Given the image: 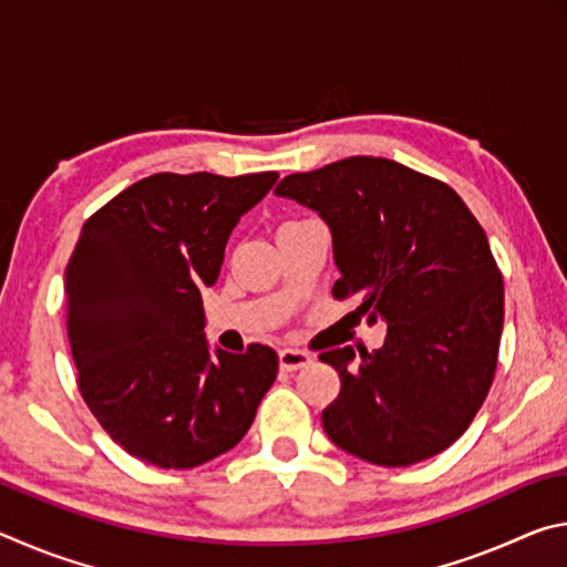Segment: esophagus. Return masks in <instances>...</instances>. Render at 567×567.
<instances>
[{
	"label": "esophagus",
	"instance_id": "1",
	"mask_svg": "<svg viewBox=\"0 0 567 567\" xmlns=\"http://www.w3.org/2000/svg\"><path fill=\"white\" fill-rule=\"evenodd\" d=\"M307 364H312V354H310V352L292 350V348L280 350V370L295 372V370L307 368Z\"/></svg>",
	"mask_w": 567,
	"mask_h": 567
}]
</instances>
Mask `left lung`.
Listing matches in <instances>:
<instances>
[{"label":"left lung","mask_w":567,"mask_h":567,"mask_svg":"<svg viewBox=\"0 0 567 567\" xmlns=\"http://www.w3.org/2000/svg\"><path fill=\"white\" fill-rule=\"evenodd\" d=\"M275 195L328 223L332 295L388 324L380 350L320 354L342 382L324 433L382 467L443 453L485 402L501 350L503 277L483 227L453 187L385 157L297 172Z\"/></svg>","instance_id":"1"}]
</instances>
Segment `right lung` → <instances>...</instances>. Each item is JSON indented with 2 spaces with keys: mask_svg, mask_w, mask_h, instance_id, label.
<instances>
[{
  "mask_svg": "<svg viewBox=\"0 0 567 567\" xmlns=\"http://www.w3.org/2000/svg\"><path fill=\"white\" fill-rule=\"evenodd\" d=\"M277 172L134 182L84 223L66 262L76 382L114 443L150 465L189 470L233 450L277 378V352L209 350L199 290Z\"/></svg>",
  "mask_w": 567,
  "mask_h": 567,
  "instance_id": "obj_1",
  "label": "right lung"
}]
</instances>
